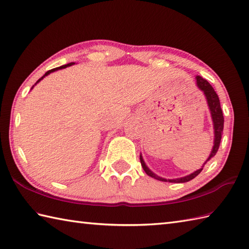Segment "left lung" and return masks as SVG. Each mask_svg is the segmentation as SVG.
<instances>
[{"label": "left lung", "mask_w": 249, "mask_h": 249, "mask_svg": "<svg viewBox=\"0 0 249 249\" xmlns=\"http://www.w3.org/2000/svg\"><path fill=\"white\" fill-rule=\"evenodd\" d=\"M196 82H197V87L202 91V93L204 94L206 103H208L210 112H211V116H212V121H213V128H214V144L212 147V151H211V154L209 156L208 160L204 161V163L201 166L200 169H198L197 171H195L193 173L188 174L186 177L183 178H165L161 177H158L157 174H155L152 170H150V168L145 165V162L143 160V157L140 154V162L141 166L143 168V170L145 171V173L147 176H150L151 178H154L158 181L161 182H170V183H185L188 182L190 179L195 178L198 174L202 171V169L204 167V165L208 162L211 158L214 157L217 153L218 149H219V144H220V140H221V135H223V130H224V115H223V111H221V107H220V102L218 98V95L216 94V92L214 91L213 87L211 84L203 79L202 77L197 76L196 77Z\"/></svg>", "instance_id": "left-lung-1"}]
</instances>
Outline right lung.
<instances>
[{
  "label": "right lung",
  "instance_id": "add662e5",
  "mask_svg": "<svg viewBox=\"0 0 249 249\" xmlns=\"http://www.w3.org/2000/svg\"><path fill=\"white\" fill-rule=\"evenodd\" d=\"M73 64H75V63H68V64H65V65H62V66H60V67H56V68H53V70H51V71H47L46 73H45V75L43 76V77H41L40 79H38V80H37V82L35 83V84H37V83H38L40 80H43V79L46 77V76H48V75H50V73L51 72H53V71H59V70H63V68H66V67H68V66H71V65H73ZM34 88V86L33 87H32V89H33Z\"/></svg>",
  "mask_w": 249,
  "mask_h": 249
}]
</instances>
